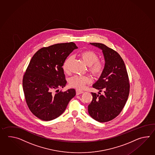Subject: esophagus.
<instances>
[{"mask_svg": "<svg viewBox=\"0 0 155 155\" xmlns=\"http://www.w3.org/2000/svg\"><path fill=\"white\" fill-rule=\"evenodd\" d=\"M83 92H84V91H81V90H76V94L77 95H80V94H82Z\"/></svg>", "mask_w": 155, "mask_h": 155, "instance_id": "34e87169", "label": "esophagus"}]
</instances>
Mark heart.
<instances>
[{
    "instance_id": "obj_1",
    "label": "heart",
    "mask_w": 155,
    "mask_h": 155,
    "mask_svg": "<svg viewBox=\"0 0 155 155\" xmlns=\"http://www.w3.org/2000/svg\"><path fill=\"white\" fill-rule=\"evenodd\" d=\"M84 61L89 66V71L96 76L101 75L105 69L104 64L99 61L97 54L91 50L84 51L80 54ZM73 59L72 56H69L63 64V68L64 71L68 72L69 70L70 63ZM91 82V79L87 76L75 75L69 80L70 85L78 89H82L86 84Z\"/></svg>"
}]
</instances>
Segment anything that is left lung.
Here are the masks:
<instances>
[{"mask_svg": "<svg viewBox=\"0 0 155 155\" xmlns=\"http://www.w3.org/2000/svg\"><path fill=\"white\" fill-rule=\"evenodd\" d=\"M102 50L105 69L92 87L104 91V95L91 92L92 101L88 106L90 115L96 121H111L121 112L129 97V76L122 58L114 50L101 43H90Z\"/></svg>", "mask_w": 155, "mask_h": 155, "instance_id": "8db88e82", "label": "left lung"}]
</instances>
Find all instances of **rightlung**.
Listing matches in <instances>:
<instances>
[{
    "label": "right lung",
    "mask_w": 155,
    "mask_h": 155,
    "mask_svg": "<svg viewBox=\"0 0 155 155\" xmlns=\"http://www.w3.org/2000/svg\"><path fill=\"white\" fill-rule=\"evenodd\" d=\"M78 49L73 42L56 44L39 50L30 61L23 79V87L30 111L43 121H50L61 115L75 90L53 91L66 84L62 68L67 57Z\"/></svg>",
    "instance_id": "right-lung-1"
}]
</instances>
